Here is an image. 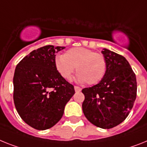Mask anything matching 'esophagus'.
Masks as SVG:
<instances>
[{
  "label": "esophagus",
  "mask_w": 147,
  "mask_h": 147,
  "mask_svg": "<svg viewBox=\"0 0 147 147\" xmlns=\"http://www.w3.org/2000/svg\"><path fill=\"white\" fill-rule=\"evenodd\" d=\"M74 88H75V90H76V92H80V91L81 90V87H78V86H75V87H74Z\"/></svg>",
  "instance_id": "obj_1"
}]
</instances>
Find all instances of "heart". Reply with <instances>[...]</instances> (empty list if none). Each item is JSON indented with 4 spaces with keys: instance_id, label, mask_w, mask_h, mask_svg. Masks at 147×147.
I'll list each match as a JSON object with an SVG mask.
<instances>
[{
    "instance_id": "obj_1",
    "label": "heart",
    "mask_w": 147,
    "mask_h": 147,
    "mask_svg": "<svg viewBox=\"0 0 147 147\" xmlns=\"http://www.w3.org/2000/svg\"><path fill=\"white\" fill-rule=\"evenodd\" d=\"M55 67L63 79H71L76 67V81L79 83L87 81L88 84H96L104 78L107 69L105 57L99 53L82 47L68 50L64 55L55 58Z\"/></svg>"
}]
</instances>
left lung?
<instances>
[{
  "label": "left lung",
  "mask_w": 147,
  "mask_h": 147,
  "mask_svg": "<svg viewBox=\"0 0 147 147\" xmlns=\"http://www.w3.org/2000/svg\"><path fill=\"white\" fill-rule=\"evenodd\" d=\"M107 69L102 81L82 90L84 116L94 125L111 129L123 122L130 113L137 96L135 74L122 55L104 49Z\"/></svg>",
  "instance_id": "8db88e82"
}]
</instances>
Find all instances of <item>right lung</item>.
Here are the masks:
<instances>
[{"label":"right lung","instance_id":"add662e5","mask_svg":"<svg viewBox=\"0 0 147 147\" xmlns=\"http://www.w3.org/2000/svg\"><path fill=\"white\" fill-rule=\"evenodd\" d=\"M65 47L45 45L34 50L16 66L13 99L18 114L37 130L50 129L63 115L66 103L75 94L73 85L55 67L56 53Z\"/></svg>","mask_w":147,"mask_h":147}]
</instances>
